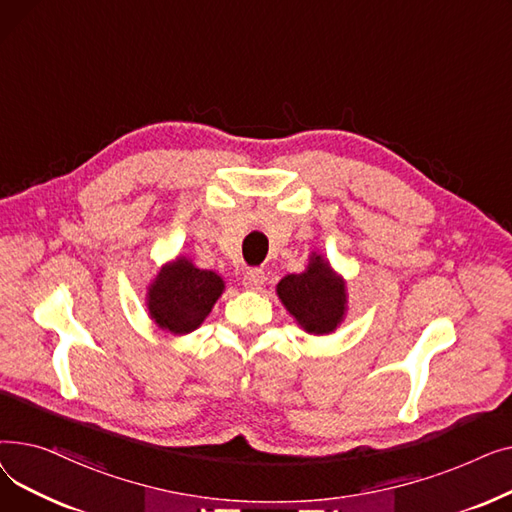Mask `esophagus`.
I'll return each mask as SVG.
<instances>
[{
	"label": "esophagus",
	"instance_id": "1",
	"mask_svg": "<svg viewBox=\"0 0 512 512\" xmlns=\"http://www.w3.org/2000/svg\"><path fill=\"white\" fill-rule=\"evenodd\" d=\"M242 284H245V288L249 290H259L265 284V272L261 267H251V270L245 274V278H242Z\"/></svg>",
	"mask_w": 512,
	"mask_h": 512
}]
</instances>
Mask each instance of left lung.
Listing matches in <instances>:
<instances>
[{"label":"left lung","instance_id":"obj_1","mask_svg":"<svg viewBox=\"0 0 512 512\" xmlns=\"http://www.w3.org/2000/svg\"><path fill=\"white\" fill-rule=\"evenodd\" d=\"M276 292L297 324L315 336L332 334L346 315V284L317 253L305 272L284 276Z\"/></svg>","mask_w":512,"mask_h":512}]
</instances>
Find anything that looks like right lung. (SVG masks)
<instances>
[{
    "label": "right lung",
    "instance_id": "1",
    "mask_svg": "<svg viewBox=\"0 0 512 512\" xmlns=\"http://www.w3.org/2000/svg\"><path fill=\"white\" fill-rule=\"evenodd\" d=\"M224 280L178 257L157 272L147 290V309L155 324L176 336L197 330L222 297Z\"/></svg>",
    "mask_w": 512,
    "mask_h": 512
}]
</instances>
